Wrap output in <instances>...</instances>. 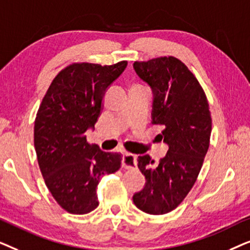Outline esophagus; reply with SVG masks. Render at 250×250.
Segmentation results:
<instances>
[{
	"label": "esophagus",
	"mask_w": 250,
	"mask_h": 250,
	"mask_svg": "<svg viewBox=\"0 0 250 250\" xmlns=\"http://www.w3.org/2000/svg\"><path fill=\"white\" fill-rule=\"evenodd\" d=\"M136 156L135 155H132V153H124L123 155V159H122V166L123 168H126V169H129V168H134L136 167Z\"/></svg>",
	"instance_id": "esophagus-1"
}]
</instances>
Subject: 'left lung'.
Here are the masks:
<instances>
[{
    "instance_id": "obj_1",
    "label": "left lung",
    "mask_w": 250,
    "mask_h": 250,
    "mask_svg": "<svg viewBox=\"0 0 250 250\" xmlns=\"http://www.w3.org/2000/svg\"><path fill=\"white\" fill-rule=\"evenodd\" d=\"M133 66L152 88L151 123L163 126L159 136L168 145L157 164L149 155L138 157L146 182L133 203L146 214L163 215L182 203L199 175L209 146V104L196 76L177 58L135 61Z\"/></svg>"
}]
</instances>
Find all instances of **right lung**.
<instances>
[{"mask_svg": "<svg viewBox=\"0 0 250 250\" xmlns=\"http://www.w3.org/2000/svg\"><path fill=\"white\" fill-rule=\"evenodd\" d=\"M127 61L110 66L74 62L60 70L44 95L34 126L37 162L47 189L61 208L83 215L99 206L101 177L121 168L119 152L86 141L102 110L107 87Z\"/></svg>", "mask_w": 250, "mask_h": 250, "instance_id": "obj_1", "label": "right lung"}]
</instances>
